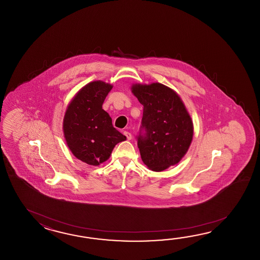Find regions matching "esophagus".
Masks as SVG:
<instances>
[{
  "instance_id": "esophagus-1",
  "label": "esophagus",
  "mask_w": 260,
  "mask_h": 260,
  "mask_svg": "<svg viewBox=\"0 0 260 260\" xmlns=\"http://www.w3.org/2000/svg\"><path fill=\"white\" fill-rule=\"evenodd\" d=\"M123 135L126 137L127 140H131V139H132V135H131V133L127 132V131H124V132H123Z\"/></svg>"
}]
</instances>
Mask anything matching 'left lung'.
Listing matches in <instances>:
<instances>
[{
	"label": "left lung",
	"mask_w": 260,
	"mask_h": 260,
	"mask_svg": "<svg viewBox=\"0 0 260 260\" xmlns=\"http://www.w3.org/2000/svg\"><path fill=\"white\" fill-rule=\"evenodd\" d=\"M133 94L143 105L138 147L144 164L160 172L177 165L193 136L190 116L178 94L161 83L134 84Z\"/></svg>",
	"instance_id": "obj_1"
}]
</instances>
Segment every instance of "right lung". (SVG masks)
Instances as JSON below:
<instances>
[{
    "mask_svg": "<svg viewBox=\"0 0 260 260\" xmlns=\"http://www.w3.org/2000/svg\"><path fill=\"white\" fill-rule=\"evenodd\" d=\"M112 85L95 81L86 84L68 106L63 130L73 155L90 166H100L110 158L115 145L126 137L112 125L103 102Z\"/></svg>",
    "mask_w": 260,
    "mask_h": 260,
    "instance_id": "1",
    "label": "right lung"
}]
</instances>
